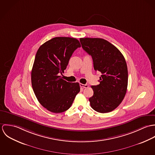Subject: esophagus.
Listing matches in <instances>:
<instances>
[{
	"instance_id": "esophagus-1",
	"label": "esophagus",
	"mask_w": 155,
	"mask_h": 155,
	"mask_svg": "<svg viewBox=\"0 0 155 155\" xmlns=\"http://www.w3.org/2000/svg\"><path fill=\"white\" fill-rule=\"evenodd\" d=\"M80 87H82V88H88V85H87V84H80Z\"/></svg>"
}]
</instances>
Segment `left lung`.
<instances>
[{
  "mask_svg": "<svg viewBox=\"0 0 155 155\" xmlns=\"http://www.w3.org/2000/svg\"><path fill=\"white\" fill-rule=\"evenodd\" d=\"M82 47L91 55L94 68L101 73L100 84L91 86L94 94L89 101L99 113L114 110L124 100L128 86V68L122 54L113 45L101 38H81Z\"/></svg>",
  "mask_w": 155,
  "mask_h": 155,
  "instance_id": "1",
  "label": "left lung"
}]
</instances>
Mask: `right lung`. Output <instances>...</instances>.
I'll return each instance as SVG.
<instances>
[{"mask_svg":"<svg viewBox=\"0 0 155 155\" xmlns=\"http://www.w3.org/2000/svg\"><path fill=\"white\" fill-rule=\"evenodd\" d=\"M81 46L75 38L56 37L38 49L31 70V85L38 100L48 110L55 113L66 111L79 92L78 82H68L59 74L66 70L73 52Z\"/></svg>","mask_w":155,"mask_h":155,"instance_id":"obj_1","label":"right lung"}]
</instances>
